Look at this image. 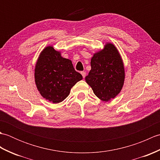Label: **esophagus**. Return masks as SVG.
<instances>
[{"label":"esophagus","instance_id":"34e87169","mask_svg":"<svg viewBox=\"0 0 160 160\" xmlns=\"http://www.w3.org/2000/svg\"><path fill=\"white\" fill-rule=\"evenodd\" d=\"M80 73L82 74V76L83 78H85V76H86V72H85V71H81Z\"/></svg>","mask_w":160,"mask_h":160}]
</instances>
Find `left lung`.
Segmentation results:
<instances>
[{
  "instance_id": "8db88e82",
  "label": "left lung",
  "mask_w": 160,
  "mask_h": 160,
  "mask_svg": "<svg viewBox=\"0 0 160 160\" xmlns=\"http://www.w3.org/2000/svg\"><path fill=\"white\" fill-rule=\"evenodd\" d=\"M91 67L86 82L101 100L113 99L120 93L125 79L123 60L117 47L113 43H105L102 49L93 53Z\"/></svg>"
}]
</instances>
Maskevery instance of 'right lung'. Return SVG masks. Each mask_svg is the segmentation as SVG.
Wrapping results in <instances>:
<instances>
[{"mask_svg": "<svg viewBox=\"0 0 160 160\" xmlns=\"http://www.w3.org/2000/svg\"><path fill=\"white\" fill-rule=\"evenodd\" d=\"M34 79L40 95L53 104L62 102L78 81L82 79L71 60L61 56L52 45L42 49L37 59Z\"/></svg>", "mask_w": 160, "mask_h": 160, "instance_id": "obj_1", "label": "right lung"}]
</instances>
